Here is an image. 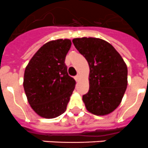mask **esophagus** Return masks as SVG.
Instances as JSON below:
<instances>
[{"mask_svg": "<svg viewBox=\"0 0 148 148\" xmlns=\"http://www.w3.org/2000/svg\"><path fill=\"white\" fill-rule=\"evenodd\" d=\"M75 80L76 81V82H78V80H79V75H77L75 76Z\"/></svg>", "mask_w": 148, "mask_h": 148, "instance_id": "esophagus-1", "label": "esophagus"}]
</instances>
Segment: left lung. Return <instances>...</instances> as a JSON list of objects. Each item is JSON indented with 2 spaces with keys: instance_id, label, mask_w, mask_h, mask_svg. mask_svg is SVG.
<instances>
[{
  "instance_id": "1",
  "label": "left lung",
  "mask_w": 148,
  "mask_h": 148,
  "mask_svg": "<svg viewBox=\"0 0 148 148\" xmlns=\"http://www.w3.org/2000/svg\"><path fill=\"white\" fill-rule=\"evenodd\" d=\"M73 43L90 66V89L82 99L97 116L112 113L120 104L127 86V67L119 53L105 40L74 38Z\"/></svg>"
}]
</instances>
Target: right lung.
<instances>
[{"instance_id":"1","label":"right lung","mask_w":148,"mask_h":148,"mask_svg":"<svg viewBox=\"0 0 148 148\" xmlns=\"http://www.w3.org/2000/svg\"><path fill=\"white\" fill-rule=\"evenodd\" d=\"M69 39L46 43L36 52L24 72L23 88L29 104L43 118L64 113L75 89V79L68 75L65 58L71 47Z\"/></svg>"}]
</instances>
